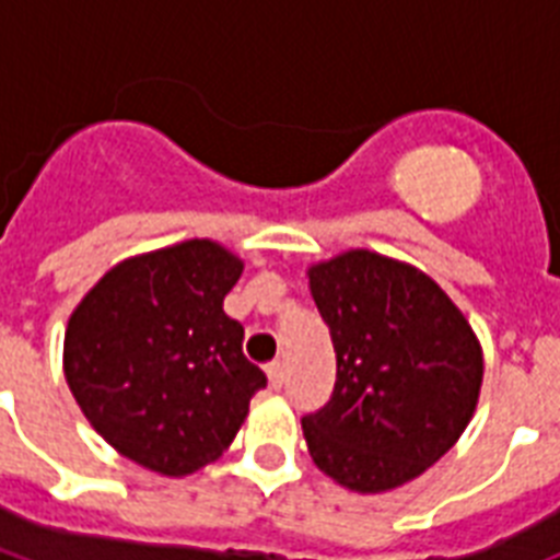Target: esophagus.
<instances>
[{"mask_svg":"<svg viewBox=\"0 0 560 560\" xmlns=\"http://www.w3.org/2000/svg\"><path fill=\"white\" fill-rule=\"evenodd\" d=\"M267 377H270L272 389H281V386H284V363H281V360H272L270 366H267Z\"/></svg>","mask_w":560,"mask_h":560,"instance_id":"34e87169","label":"esophagus"}]
</instances>
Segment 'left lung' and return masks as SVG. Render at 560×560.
Masks as SVG:
<instances>
[{
	"instance_id": "left-lung-1",
	"label": "left lung",
	"mask_w": 560,
	"mask_h": 560,
	"mask_svg": "<svg viewBox=\"0 0 560 560\" xmlns=\"http://www.w3.org/2000/svg\"><path fill=\"white\" fill-rule=\"evenodd\" d=\"M337 383L302 418L316 468L360 494L421 477L465 433L482 349L447 293L409 264L351 249L307 270Z\"/></svg>"
}]
</instances>
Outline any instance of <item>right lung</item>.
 <instances>
[{
  "instance_id": "add662e5",
  "label": "right lung",
  "mask_w": 560,
  "mask_h": 560,
  "mask_svg": "<svg viewBox=\"0 0 560 560\" xmlns=\"http://www.w3.org/2000/svg\"><path fill=\"white\" fill-rule=\"evenodd\" d=\"M244 261L183 241L116 264L69 316L66 383L121 456L186 477L226 451L267 374L244 358L223 299Z\"/></svg>"
}]
</instances>
